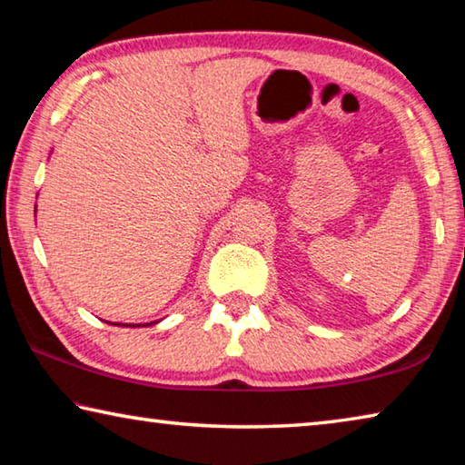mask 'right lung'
<instances>
[{"label":"right lung","mask_w":465,"mask_h":465,"mask_svg":"<svg viewBox=\"0 0 465 465\" xmlns=\"http://www.w3.org/2000/svg\"><path fill=\"white\" fill-rule=\"evenodd\" d=\"M153 324H157V322H147V324H121V326H124V328H139V326H153ZM114 326H119L114 322Z\"/></svg>","instance_id":"right-lung-1"}]
</instances>
